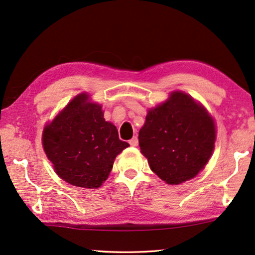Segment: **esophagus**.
Wrapping results in <instances>:
<instances>
[{
    "mask_svg": "<svg viewBox=\"0 0 255 255\" xmlns=\"http://www.w3.org/2000/svg\"><path fill=\"white\" fill-rule=\"evenodd\" d=\"M130 145H131L132 147H136V146H138V138H136V136H133V138H132V139L130 140Z\"/></svg>",
    "mask_w": 255,
    "mask_h": 255,
    "instance_id": "esophagus-1",
    "label": "esophagus"
}]
</instances>
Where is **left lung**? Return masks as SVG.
Instances as JSON below:
<instances>
[{"label":"left lung","instance_id":"8db88e82","mask_svg":"<svg viewBox=\"0 0 255 255\" xmlns=\"http://www.w3.org/2000/svg\"><path fill=\"white\" fill-rule=\"evenodd\" d=\"M215 139V122L207 109L180 91L149 109L139 131L140 150L150 169L170 185L194 178L205 168Z\"/></svg>","mask_w":255,"mask_h":255}]
</instances>
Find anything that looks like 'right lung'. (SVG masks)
Masks as SVG:
<instances>
[{
  "label": "right lung",
  "instance_id": "obj_1",
  "mask_svg": "<svg viewBox=\"0 0 255 255\" xmlns=\"http://www.w3.org/2000/svg\"><path fill=\"white\" fill-rule=\"evenodd\" d=\"M42 146L58 177L73 186L98 189L108 178L115 157L130 145L103 119L102 106L82 93L46 125Z\"/></svg>",
  "mask_w": 255,
  "mask_h": 255
}]
</instances>
